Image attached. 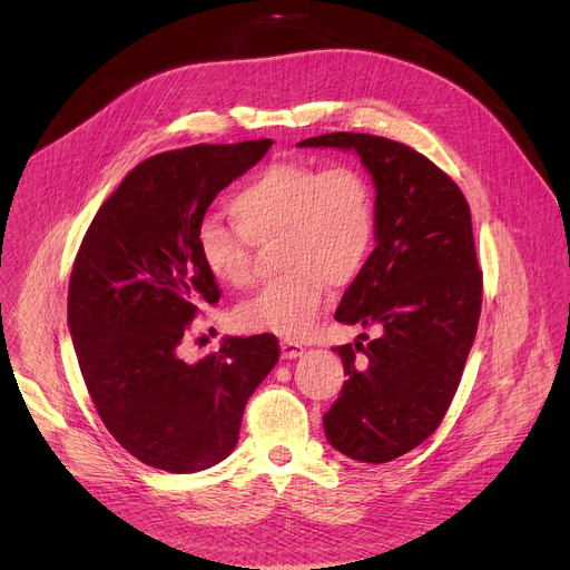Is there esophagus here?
Masks as SVG:
<instances>
[{
	"label": "esophagus",
	"instance_id": "esophagus-1",
	"mask_svg": "<svg viewBox=\"0 0 570 570\" xmlns=\"http://www.w3.org/2000/svg\"><path fill=\"white\" fill-rule=\"evenodd\" d=\"M279 345H282V358H286V361L297 358L306 352V347L302 343H295V341H282Z\"/></svg>",
	"mask_w": 570,
	"mask_h": 570
}]
</instances>
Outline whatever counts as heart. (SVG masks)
I'll return each mask as SVG.
<instances>
[{
  "instance_id": "obj_1",
  "label": "heart",
  "mask_w": 570,
  "mask_h": 570,
  "mask_svg": "<svg viewBox=\"0 0 570 570\" xmlns=\"http://www.w3.org/2000/svg\"><path fill=\"white\" fill-rule=\"evenodd\" d=\"M229 216L234 225L216 216L198 223V262L223 286H248L253 246L277 238L275 259L284 275L243 302L234 322L284 341L315 332L332 286H347L365 271L379 238L374 185L352 165L273 161L234 191Z\"/></svg>"
}]
</instances>
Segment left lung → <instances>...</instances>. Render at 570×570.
Here are the masks:
<instances>
[{"instance_id":"1","label":"left lung","mask_w":570,"mask_h":570,"mask_svg":"<svg viewBox=\"0 0 570 570\" xmlns=\"http://www.w3.org/2000/svg\"><path fill=\"white\" fill-rule=\"evenodd\" d=\"M299 146L356 150L376 187V248L336 320L379 327L381 336L334 347L347 381L322 422L347 458L390 462L435 433L475 338L482 271L471 209L438 165L401 141L330 132Z\"/></svg>"}]
</instances>
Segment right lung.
I'll return each mask as SVG.
<instances>
[{"label": "right lung", "instance_id": "1", "mask_svg": "<svg viewBox=\"0 0 570 570\" xmlns=\"http://www.w3.org/2000/svg\"><path fill=\"white\" fill-rule=\"evenodd\" d=\"M271 146L196 144L144 159L76 253L67 322L80 374L110 435L148 466L196 473L225 460L250 394L279 361L273 334L227 338L198 363L180 358L194 317L220 299L198 262L196 227Z\"/></svg>", "mask_w": 570, "mask_h": 570}]
</instances>
